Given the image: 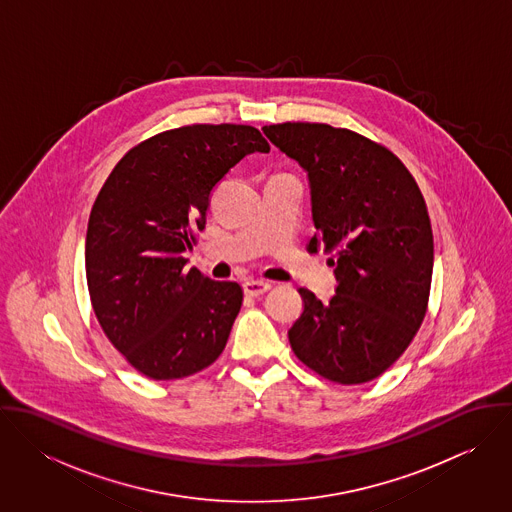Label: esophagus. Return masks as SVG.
I'll list each match as a JSON object with an SVG mask.
<instances>
[{
  "mask_svg": "<svg viewBox=\"0 0 512 512\" xmlns=\"http://www.w3.org/2000/svg\"><path fill=\"white\" fill-rule=\"evenodd\" d=\"M242 288H244L246 295L256 297V295H262V293L268 292V290L272 288V284H270V282H264V280H248V282H244Z\"/></svg>",
  "mask_w": 512,
  "mask_h": 512,
  "instance_id": "obj_1",
  "label": "esophagus"
}]
</instances>
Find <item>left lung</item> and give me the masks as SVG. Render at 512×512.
Listing matches in <instances>:
<instances>
[{
  "instance_id": "8db88e82",
  "label": "left lung",
  "mask_w": 512,
  "mask_h": 512,
  "mask_svg": "<svg viewBox=\"0 0 512 512\" xmlns=\"http://www.w3.org/2000/svg\"><path fill=\"white\" fill-rule=\"evenodd\" d=\"M262 132L307 173L317 230L309 250L335 252L329 303L299 288L293 353L329 380L368 382L406 351L426 315L434 236L424 197L394 153L351 130L288 122Z\"/></svg>"
}]
</instances>
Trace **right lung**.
<instances>
[{"instance_id":"1","label":"right lung","mask_w":512,"mask_h":512,"mask_svg":"<svg viewBox=\"0 0 512 512\" xmlns=\"http://www.w3.org/2000/svg\"><path fill=\"white\" fill-rule=\"evenodd\" d=\"M270 146L252 126L197 124L130 149L100 189L86 232L94 313L126 361L153 380L219 359L242 305L236 282L183 256L205 228L211 191L246 155Z\"/></svg>"}]
</instances>
